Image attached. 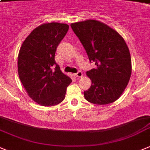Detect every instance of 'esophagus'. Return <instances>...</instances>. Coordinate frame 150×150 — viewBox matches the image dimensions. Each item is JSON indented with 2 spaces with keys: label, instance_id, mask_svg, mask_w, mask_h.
Listing matches in <instances>:
<instances>
[{
  "label": "esophagus",
  "instance_id": "obj_1",
  "mask_svg": "<svg viewBox=\"0 0 150 150\" xmlns=\"http://www.w3.org/2000/svg\"><path fill=\"white\" fill-rule=\"evenodd\" d=\"M75 76H76V77H78V78L82 77V76H83V74H82V71H78V72L76 73V74H75Z\"/></svg>",
  "mask_w": 150,
  "mask_h": 150
}]
</instances>
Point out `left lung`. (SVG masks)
Instances as JSON below:
<instances>
[{
	"label": "left lung",
	"mask_w": 150,
	"mask_h": 150,
	"mask_svg": "<svg viewBox=\"0 0 150 150\" xmlns=\"http://www.w3.org/2000/svg\"><path fill=\"white\" fill-rule=\"evenodd\" d=\"M73 31L96 68L87 71L91 80L84 91L88 102L97 105L112 103L121 96L132 73L131 56L121 35L105 24L87 20L71 24Z\"/></svg>",
	"instance_id": "8db88e82"
}]
</instances>
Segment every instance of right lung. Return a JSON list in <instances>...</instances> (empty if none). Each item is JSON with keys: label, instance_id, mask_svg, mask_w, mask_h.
I'll return each instance as SVG.
<instances>
[{"label": "right lung", "instance_id": "obj_1", "mask_svg": "<svg viewBox=\"0 0 150 150\" xmlns=\"http://www.w3.org/2000/svg\"><path fill=\"white\" fill-rule=\"evenodd\" d=\"M68 29V24L56 22L42 24L27 37L19 51L21 82L28 95L43 106L62 102L67 87L72 82L55 61L56 48Z\"/></svg>", "mask_w": 150, "mask_h": 150}]
</instances>
